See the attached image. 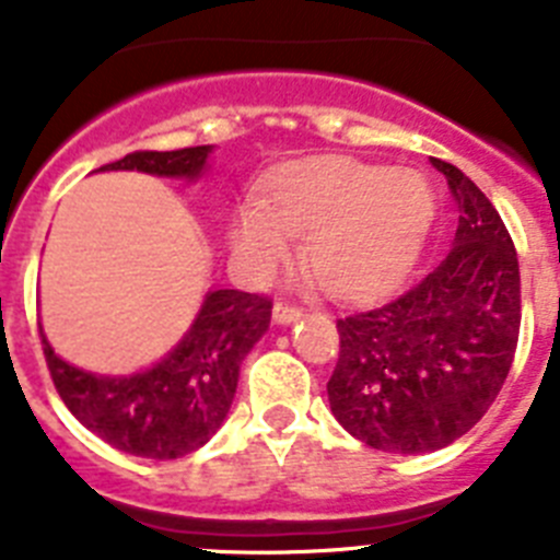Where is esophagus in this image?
Here are the masks:
<instances>
[{
	"instance_id": "34e87169",
	"label": "esophagus",
	"mask_w": 560,
	"mask_h": 560,
	"mask_svg": "<svg viewBox=\"0 0 560 560\" xmlns=\"http://www.w3.org/2000/svg\"><path fill=\"white\" fill-rule=\"evenodd\" d=\"M271 314H275L277 325H294V323H300V319H303L305 311L296 308V305H289V303H277Z\"/></svg>"
}]
</instances>
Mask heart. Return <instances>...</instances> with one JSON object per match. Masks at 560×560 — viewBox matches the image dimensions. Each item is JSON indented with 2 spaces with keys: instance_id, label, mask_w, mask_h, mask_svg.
Segmentation results:
<instances>
[{
  "instance_id": "heart-1",
  "label": "heart",
  "mask_w": 560,
  "mask_h": 560,
  "mask_svg": "<svg viewBox=\"0 0 560 560\" xmlns=\"http://www.w3.org/2000/svg\"><path fill=\"white\" fill-rule=\"evenodd\" d=\"M427 176L409 167L323 156L285 167L249 192L232 219V249L257 277L289 264L291 237L328 294L359 300L393 285L412 266L434 221Z\"/></svg>"
}]
</instances>
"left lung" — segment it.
Returning <instances> with one entry per match:
<instances>
[{
	"label": "left lung",
	"instance_id": "8db88e82",
	"mask_svg": "<svg viewBox=\"0 0 560 560\" xmlns=\"http://www.w3.org/2000/svg\"><path fill=\"white\" fill-rule=\"evenodd\" d=\"M432 165L459 207L448 255L400 296L336 323L330 412L393 454L438 452L488 412L522 323L518 257L497 207L459 167Z\"/></svg>",
	"mask_w": 560,
	"mask_h": 560
}]
</instances>
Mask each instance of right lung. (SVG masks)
I'll list each match as a JSON object with an SVG mask.
<instances>
[{
  "mask_svg": "<svg viewBox=\"0 0 560 560\" xmlns=\"http://www.w3.org/2000/svg\"><path fill=\"white\" fill-rule=\"evenodd\" d=\"M212 145L133 151L97 171H137L199 182ZM271 303L235 289L207 291L179 345L131 375H97L63 361L42 330L58 395L89 432L133 457L176 459L219 432L232 407L241 361L269 330Z\"/></svg>",
  "mask_w": 560,
  "mask_h": 560,
  "instance_id": "right-lung-1",
  "label": "right lung"
}]
</instances>
